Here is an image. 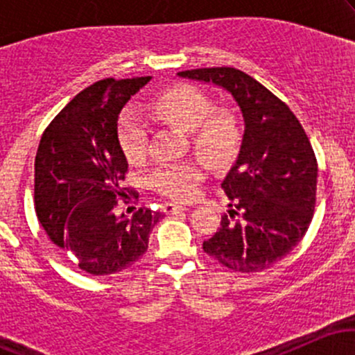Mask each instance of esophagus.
Masks as SVG:
<instances>
[{
    "label": "esophagus",
    "mask_w": 355,
    "mask_h": 355,
    "mask_svg": "<svg viewBox=\"0 0 355 355\" xmlns=\"http://www.w3.org/2000/svg\"><path fill=\"white\" fill-rule=\"evenodd\" d=\"M185 210H189V207L177 205V203H165L164 205L165 214H175V211H185Z\"/></svg>",
    "instance_id": "34e87169"
}]
</instances>
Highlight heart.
Here are the masks:
<instances>
[{
    "label": "heart",
    "mask_w": 355,
    "mask_h": 355,
    "mask_svg": "<svg viewBox=\"0 0 355 355\" xmlns=\"http://www.w3.org/2000/svg\"><path fill=\"white\" fill-rule=\"evenodd\" d=\"M152 113L162 123L177 126L189 133L190 146L197 157L211 166H223L234 158L240 144V125L229 110H214V103L202 89L178 85L162 92L152 101ZM118 144L130 164H141L148 152V125L135 110L126 108L118 118ZM205 178L198 162L165 165L150 175V185L175 202L197 197Z\"/></svg>",
    "instance_id": "b5f03b06"
}]
</instances>
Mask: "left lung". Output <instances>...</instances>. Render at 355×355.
<instances>
[{"instance_id":"8db88e82","label":"left lung","mask_w":355,"mask_h":355,"mask_svg":"<svg viewBox=\"0 0 355 355\" xmlns=\"http://www.w3.org/2000/svg\"><path fill=\"white\" fill-rule=\"evenodd\" d=\"M178 76L225 88L245 121L239 158L222 182L230 210L203 250L234 272L266 270L294 250L312 222L317 158L309 137L282 100L237 68Z\"/></svg>"}]
</instances>
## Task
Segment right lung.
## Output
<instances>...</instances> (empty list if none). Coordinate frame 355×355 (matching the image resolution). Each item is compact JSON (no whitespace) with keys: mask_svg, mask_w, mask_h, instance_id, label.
<instances>
[{"mask_svg":"<svg viewBox=\"0 0 355 355\" xmlns=\"http://www.w3.org/2000/svg\"><path fill=\"white\" fill-rule=\"evenodd\" d=\"M152 76L89 85L51 120L35 158V209L48 239L75 255L81 270L110 275L130 268L148 248L150 232L164 214L138 209L125 189L128 162L116 137L118 115ZM129 195H125V191Z\"/></svg>","mask_w":355,"mask_h":355,"instance_id":"obj_1","label":"right lung"}]
</instances>
